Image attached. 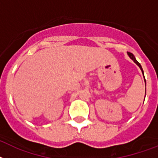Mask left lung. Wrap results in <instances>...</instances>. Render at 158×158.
I'll use <instances>...</instances> for the list:
<instances>
[{
	"instance_id": "left-lung-1",
	"label": "left lung",
	"mask_w": 158,
	"mask_h": 158,
	"mask_svg": "<svg viewBox=\"0 0 158 158\" xmlns=\"http://www.w3.org/2000/svg\"><path fill=\"white\" fill-rule=\"evenodd\" d=\"M127 54H128V56L130 57V58L131 59V60H133V61H134L135 63L136 64L137 66H138L139 68H140V70H141V71H142V74H143V69H142V67H141V65H140V64H139V62L137 61V60H136V59H135V57L134 55H133L132 53H131V52H127ZM143 77H144V76H143Z\"/></svg>"
}]
</instances>
